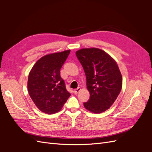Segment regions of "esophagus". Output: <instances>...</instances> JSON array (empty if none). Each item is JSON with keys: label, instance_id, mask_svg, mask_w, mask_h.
Returning a JSON list of instances; mask_svg holds the SVG:
<instances>
[{"label": "esophagus", "instance_id": "obj_1", "mask_svg": "<svg viewBox=\"0 0 152 152\" xmlns=\"http://www.w3.org/2000/svg\"><path fill=\"white\" fill-rule=\"evenodd\" d=\"M80 90H81V88H80V87H78V88H77L76 89L74 90V93H75V94H77L78 93H79V91H80Z\"/></svg>", "mask_w": 152, "mask_h": 152}]
</instances>
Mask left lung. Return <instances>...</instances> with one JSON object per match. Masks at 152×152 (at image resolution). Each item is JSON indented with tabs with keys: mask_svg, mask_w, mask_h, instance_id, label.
<instances>
[{
	"mask_svg": "<svg viewBox=\"0 0 152 152\" xmlns=\"http://www.w3.org/2000/svg\"><path fill=\"white\" fill-rule=\"evenodd\" d=\"M76 56L84 68L90 93L84 107L94 113H102L113 104L122 89V77L117 63L98 48L80 49Z\"/></svg>",
	"mask_w": 152,
	"mask_h": 152,
	"instance_id": "8db88e82",
	"label": "left lung"
}]
</instances>
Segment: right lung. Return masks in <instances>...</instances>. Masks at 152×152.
I'll list each match as a JSON object with an SVG mask.
<instances>
[{
	"mask_svg": "<svg viewBox=\"0 0 152 152\" xmlns=\"http://www.w3.org/2000/svg\"><path fill=\"white\" fill-rule=\"evenodd\" d=\"M70 50L49 54L39 59L30 72L28 93L36 107L45 113L60 111L70 93L60 76V69Z\"/></svg>",
	"mask_w": 152,
	"mask_h": 152,
	"instance_id": "obj_1",
	"label": "right lung"
}]
</instances>
